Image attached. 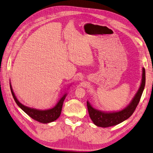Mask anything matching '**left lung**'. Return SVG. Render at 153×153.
Returning a JSON list of instances; mask_svg holds the SVG:
<instances>
[{
	"instance_id": "1",
	"label": "left lung",
	"mask_w": 153,
	"mask_h": 153,
	"mask_svg": "<svg viewBox=\"0 0 153 153\" xmlns=\"http://www.w3.org/2000/svg\"><path fill=\"white\" fill-rule=\"evenodd\" d=\"M145 85V70L142 68V79L140 86L134 96L132 100L123 109L119 111H106L95 108L88 100L87 106L88 113L93 123L100 127H108L121 123L129 118L134 111L140 102L141 95L143 94Z\"/></svg>"
}]
</instances>
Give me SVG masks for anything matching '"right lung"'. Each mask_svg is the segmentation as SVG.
<instances>
[{"label": "right lung", "mask_w": 153, "mask_h": 153, "mask_svg": "<svg viewBox=\"0 0 153 153\" xmlns=\"http://www.w3.org/2000/svg\"><path fill=\"white\" fill-rule=\"evenodd\" d=\"M10 85L12 94L17 105L26 114L28 115L30 117H32L33 120L39 123H49L56 121L59 117L62 112L63 103H64V100L67 95H68V93H64L62 95L60 99H59L56 105L53 108H52L47 110H39L36 108H30L21 103L19 101V100L14 94L11 82H10Z\"/></svg>", "instance_id": "right-lung-1"}]
</instances>
